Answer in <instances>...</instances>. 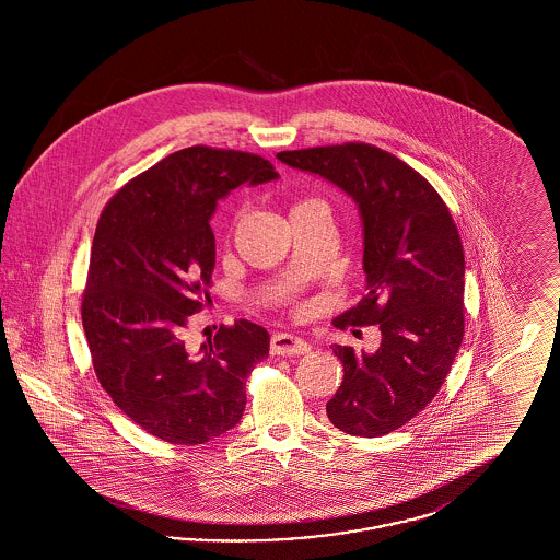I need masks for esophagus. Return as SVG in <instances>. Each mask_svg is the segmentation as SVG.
Returning <instances> with one entry per match:
<instances>
[{
  "label": "esophagus",
  "instance_id": "esophagus-1",
  "mask_svg": "<svg viewBox=\"0 0 560 560\" xmlns=\"http://www.w3.org/2000/svg\"><path fill=\"white\" fill-rule=\"evenodd\" d=\"M270 352L281 354V357H292V354H306L311 352V345L293 334H275L270 340Z\"/></svg>",
  "mask_w": 560,
  "mask_h": 560
}]
</instances>
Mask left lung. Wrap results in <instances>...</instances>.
I'll return each instance as SVG.
<instances>
[{"instance_id": "8db88e82", "label": "left lung", "mask_w": 560, "mask_h": 560, "mask_svg": "<svg viewBox=\"0 0 560 560\" xmlns=\"http://www.w3.org/2000/svg\"><path fill=\"white\" fill-rule=\"evenodd\" d=\"M347 192L363 226L365 295L336 327L380 325L375 352L334 345L345 365L331 424L380 436L416 418L445 382L464 336V249L439 192L395 155L361 142L277 153Z\"/></svg>"}]
</instances>
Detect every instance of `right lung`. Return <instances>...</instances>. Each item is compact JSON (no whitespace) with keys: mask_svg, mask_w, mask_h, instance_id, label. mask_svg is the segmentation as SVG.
Here are the masks:
<instances>
[{"mask_svg":"<svg viewBox=\"0 0 560 560\" xmlns=\"http://www.w3.org/2000/svg\"><path fill=\"white\" fill-rule=\"evenodd\" d=\"M277 178L258 155L188 147L128 183L98 220L81 302L88 347L108 397L161 441L201 445L240 424L267 329L235 320L197 352L183 331L210 300L218 201Z\"/></svg>","mask_w":560,"mask_h":560,"instance_id":"obj_1","label":"right lung"}]
</instances>
